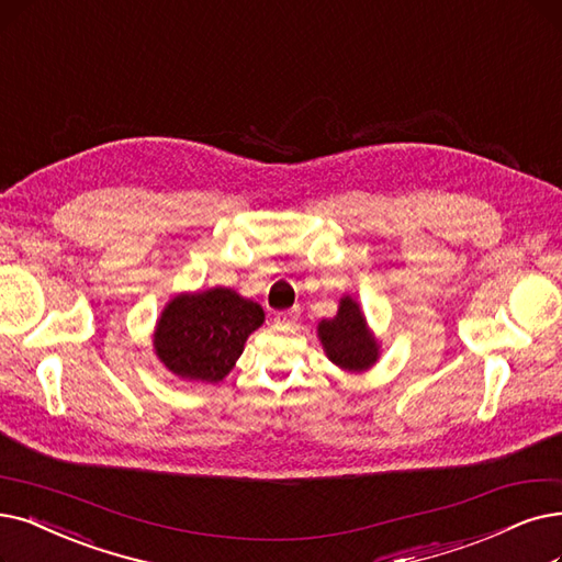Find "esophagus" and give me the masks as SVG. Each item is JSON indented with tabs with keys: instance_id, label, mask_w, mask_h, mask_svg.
Here are the masks:
<instances>
[{
	"instance_id": "1",
	"label": "esophagus",
	"mask_w": 562,
	"mask_h": 562,
	"mask_svg": "<svg viewBox=\"0 0 562 562\" xmlns=\"http://www.w3.org/2000/svg\"><path fill=\"white\" fill-rule=\"evenodd\" d=\"M297 316H300L297 308L279 311V313H274V323H277V325H293V323L297 321Z\"/></svg>"
}]
</instances>
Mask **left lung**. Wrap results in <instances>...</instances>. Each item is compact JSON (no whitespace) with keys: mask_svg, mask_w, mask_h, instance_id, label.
I'll list each match as a JSON object with an SVG mask.
<instances>
[{"mask_svg":"<svg viewBox=\"0 0 562 562\" xmlns=\"http://www.w3.org/2000/svg\"><path fill=\"white\" fill-rule=\"evenodd\" d=\"M318 336L331 362L341 369L362 371L378 359V346L371 339L364 316L350 297L341 300L336 318L318 325Z\"/></svg>","mask_w":562,"mask_h":562,"instance_id":"8db88e82","label":"left lung"}]
</instances>
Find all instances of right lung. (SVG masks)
Wrapping results in <instances>:
<instances>
[{
  "instance_id": "1",
  "label": "right lung",
  "mask_w": 562,
  "mask_h": 562,
  "mask_svg": "<svg viewBox=\"0 0 562 562\" xmlns=\"http://www.w3.org/2000/svg\"><path fill=\"white\" fill-rule=\"evenodd\" d=\"M262 318L260 304L228 288L182 295L164 311L154 348L179 378L216 383L233 369L246 336L262 325Z\"/></svg>"
}]
</instances>
